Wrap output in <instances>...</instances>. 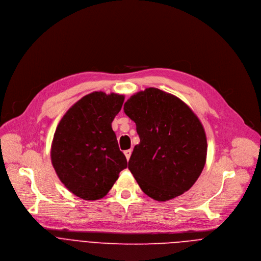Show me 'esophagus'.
Masks as SVG:
<instances>
[{"label":"esophagus","mask_w":261,"mask_h":261,"mask_svg":"<svg viewBox=\"0 0 261 261\" xmlns=\"http://www.w3.org/2000/svg\"><path fill=\"white\" fill-rule=\"evenodd\" d=\"M124 154H125L127 160H129V159H130V156H131V154H132V151H131V150H126V151H124Z\"/></svg>","instance_id":"obj_1"}]
</instances>
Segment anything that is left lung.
Wrapping results in <instances>:
<instances>
[{"instance_id":"left-lung-1","label":"left lung","mask_w":261,"mask_h":261,"mask_svg":"<svg viewBox=\"0 0 261 261\" xmlns=\"http://www.w3.org/2000/svg\"><path fill=\"white\" fill-rule=\"evenodd\" d=\"M124 111L140 138L128 163L140 189L158 201L188 191L207 151L203 126L192 109L171 94L148 88L131 96Z\"/></svg>"}]
</instances>
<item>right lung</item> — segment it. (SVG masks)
Wrapping results in <instances>:
<instances>
[{
  "label": "right lung",
  "instance_id": "obj_1",
  "mask_svg": "<svg viewBox=\"0 0 261 261\" xmlns=\"http://www.w3.org/2000/svg\"><path fill=\"white\" fill-rule=\"evenodd\" d=\"M125 97L93 92L73 104L51 143V163L65 187L85 200L104 197L127 167L111 128Z\"/></svg>",
  "mask_w": 261,
  "mask_h": 261
}]
</instances>
